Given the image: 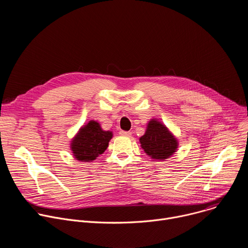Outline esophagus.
<instances>
[{
	"label": "esophagus",
	"mask_w": 248,
	"mask_h": 248,
	"mask_svg": "<svg viewBox=\"0 0 248 248\" xmlns=\"http://www.w3.org/2000/svg\"><path fill=\"white\" fill-rule=\"evenodd\" d=\"M120 135H122V136H130V135H131V132H130V131L121 130V131H120Z\"/></svg>",
	"instance_id": "obj_1"
}]
</instances>
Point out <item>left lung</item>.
Segmentation results:
<instances>
[{
    "label": "left lung",
    "mask_w": 248,
    "mask_h": 248,
    "mask_svg": "<svg viewBox=\"0 0 248 248\" xmlns=\"http://www.w3.org/2000/svg\"><path fill=\"white\" fill-rule=\"evenodd\" d=\"M140 144L147 155L155 160L170 158L178 148V140L162 123L151 120L145 134L139 138Z\"/></svg>",
    "instance_id": "obj_1"
}]
</instances>
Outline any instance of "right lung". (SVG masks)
I'll use <instances>...</instances> for the list:
<instances>
[{
	"instance_id": "obj_1",
	"label": "right lung",
	"mask_w": 248,
	"mask_h": 248,
	"mask_svg": "<svg viewBox=\"0 0 248 248\" xmlns=\"http://www.w3.org/2000/svg\"><path fill=\"white\" fill-rule=\"evenodd\" d=\"M112 137V131H104L100 124L90 121L79 129L70 143V148L78 161L91 162L105 152Z\"/></svg>"
}]
</instances>
